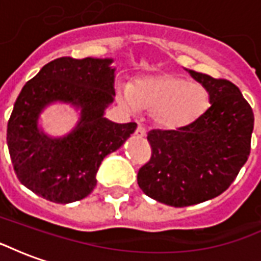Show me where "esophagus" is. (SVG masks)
<instances>
[{
    "label": "esophagus",
    "mask_w": 261,
    "mask_h": 261,
    "mask_svg": "<svg viewBox=\"0 0 261 261\" xmlns=\"http://www.w3.org/2000/svg\"><path fill=\"white\" fill-rule=\"evenodd\" d=\"M136 136L138 137V138H144V137L147 136V130H145L142 125H138L136 130Z\"/></svg>",
    "instance_id": "esophagus-1"
}]
</instances>
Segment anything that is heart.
<instances>
[{"label":"heart","mask_w":261,"mask_h":261,"mask_svg":"<svg viewBox=\"0 0 261 261\" xmlns=\"http://www.w3.org/2000/svg\"><path fill=\"white\" fill-rule=\"evenodd\" d=\"M119 96L128 110H151L153 123L165 130L189 127L210 108L205 86L170 72L141 78L133 86L123 85Z\"/></svg>","instance_id":"obj_1"}]
</instances>
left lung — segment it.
<instances>
[{
	"label": "left lung",
	"mask_w": 261,
	"mask_h": 261,
	"mask_svg": "<svg viewBox=\"0 0 261 261\" xmlns=\"http://www.w3.org/2000/svg\"><path fill=\"white\" fill-rule=\"evenodd\" d=\"M210 92L205 113L180 130H151L149 162L138 170L142 192L172 207H187L224 193L250 153L254 116L230 81L187 69Z\"/></svg>",
	"instance_id": "1"
}]
</instances>
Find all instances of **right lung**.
<instances>
[{
  "label": "right lung",
  "instance_id": "1",
  "mask_svg": "<svg viewBox=\"0 0 261 261\" xmlns=\"http://www.w3.org/2000/svg\"><path fill=\"white\" fill-rule=\"evenodd\" d=\"M113 59L50 61L26 82L14 105L7 144L19 181L48 201L68 204L89 196L103 158L119 149L136 123H113L105 110L114 100ZM80 110L68 135L51 137L38 127L42 110L53 102Z\"/></svg>",
  "mask_w": 261,
  "mask_h": 261
}]
</instances>
